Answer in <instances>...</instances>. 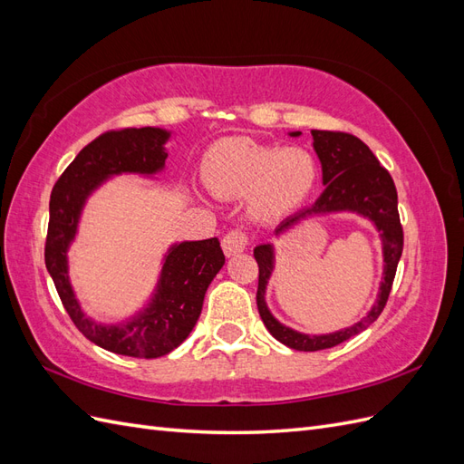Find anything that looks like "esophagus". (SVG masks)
Segmentation results:
<instances>
[{"label": "esophagus", "mask_w": 464, "mask_h": 464, "mask_svg": "<svg viewBox=\"0 0 464 464\" xmlns=\"http://www.w3.org/2000/svg\"><path fill=\"white\" fill-rule=\"evenodd\" d=\"M249 246V237L244 230H230L227 236L222 237V249L224 254L228 257L236 256V254H242Z\"/></svg>", "instance_id": "esophagus-1"}]
</instances>
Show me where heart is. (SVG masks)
Returning <instances> with one entry per match:
<instances>
[{"instance_id":"1","label":"heart","mask_w":464,"mask_h":464,"mask_svg":"<svg viewBox=\"0 0 464 464\" xmlns=\"http://www.w3.org/2000/svg\"><path fill=\"white\" fill-rule=\"evenodd\" d=\"M207 188L220 198H246L257 220L283 218L310 198L317 162L302 147L261 145L247 137L222 139L203 160Z\"/></svg>"}]
</instances>
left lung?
<instances>
[{"label":"left lung","instance_id":"1","mask_svg":"<svg viewBox=\"0 0 464 464\" xmlns=\"http://www.w3.org/2000/svg\"><path fill=\"white\" fill-rule=\"evenodd\" d=\"M298 137L300 131L290 133ZM314 149L323 170V193L319 199L294 217H288L275 230L276 236L292 228L294 224L310 217L329 213H356L375 224L383 244V278L379 285L377 300L366 317H362L354 325L327 334H305L294 331L276 321L265 302L266 283L275 269V247L273 244H261L254 249V257L259 265V286H257V310L269 331L278 343L304 353L333 348L348 341L350 336L368 329L372 323L382 315L387 304L389 292L395 280L397 265L402 254V227L397 208V188L391 174L379 164L370 147L358 137L343 131H321L312 130Z\"/></svg>","mask_w":464,"mask_h":464}]
</instances>
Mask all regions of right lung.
Returning a JSON list of instances; mask_svg holds the SVG:
<instances>
[{"mask_svg": "<svg viewBox=\"0 0 464 464\" xmlns=\"http://www.w3.org/2000/svg\"><path fill=\"white\" fill-rule=\"evenodd\" d=\"M168 139L170 131L160 128L106 131L65 168L50 198L44 259L65 312L91 343L131 358H160L188 339L201 315L210 280L224 265L220 242L208 237L174 244L164 256L150 302L121 323H98L82 312L69 283L67 249L75 240L82 207L92 191L111 176L160 172L168 159Z\"/></svg>", "mask_w": 464, "mask_h": 464, "instance_id": "add662e5", "label": "right lung"}]
</instances>
